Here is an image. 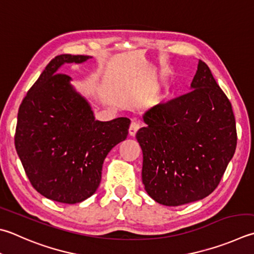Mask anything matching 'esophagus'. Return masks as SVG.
Here are the masks:
<instances>
[{
    "instance_id": "esophagus-1",
    "label": "esophagus",
    "mask_w": 254,
    "mask_h": 254,
    "mask_svg": "<svg viewBox=\"0 0 254 254\" xmlns=\"http://www.w3.org/2000/svg\"><path fill=\"white\" fill-rule=\"evenodd\" d=\"M138 129H139V125H138L136 122H131L130 126H129V136L135 137L137 131H138Z\"/></svg>"
}]
</instances>
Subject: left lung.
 Instances as JSON below:
<instances>
[{
	"label": "left lung",
	"mask_w": 254,
	"mask_h": 254,
	"mask_svg": "<svg viewBox=\"0 0 254 254\" xmlns=\"http://www.w3.org/2000/svg\"><path fill=\"white\" fill-rule=\"evenodd\" d=\"M191 92L142 115L136 138L142 150V184L156 202L177 207L217 188L237 147L231 103L204 62Z\"/></svg>",
	"instance_id": "8db88e82"
}]
</instances>
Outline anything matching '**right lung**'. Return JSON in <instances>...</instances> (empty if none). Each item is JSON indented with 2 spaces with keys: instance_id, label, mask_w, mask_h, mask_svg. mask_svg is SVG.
<instances>
[{
  "instance_id": "1",
  "label": "right lung",
  "mask_w": 254,
  "mask_h": 254,
  "mask_svg": "<svg viewBox=\"0 0 254 254\" xmlns=\"http://www.w3.org/2000/svg\"><path fill=\"white\" fill-rule=\"evenodd\" d=\"M92 56L62 54L53 59L18 109L15 148L32 186L45 198L74 204L95 193L108 152L128 135L130 121L95 119L88 100L68 75L66 63Z\"/></svg>"
}]
</instances>
